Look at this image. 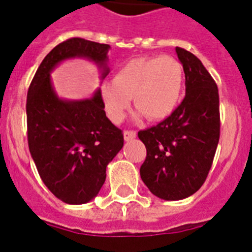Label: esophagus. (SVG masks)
Here are the masks:
<instances>
[{
	"label": "esophagus",
	"mask_w": 252,
	"mask_h": 252,
	"mask_svg": "<svg viewBox=\"0 0 252 252\" xmlns=\"http://www.w3.org/2000/svg\"><path fill=\"white\" fill-rule=\"evenodd\" d=\"M136 137V131H124L125 141H130Z\"/></svg>",
	"instance_id": "34e87169"
}]
</instances>
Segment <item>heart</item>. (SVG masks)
<instances>
[{"mask_svg": "<svg viewBox=\"0 0 252 252\" xmlns=\"http://www.w3.org/2000/svg\"><path fill=\"white\" fill-rule=\"evenodd\" d=\"M183 65L169 55L132 59L113 74L112 83L101 87L107 117L113 124L124 120L131 98L150 121H160L174 112L182 97Z\"/></svg>", "mask_w": 252, "mask_h": 252, "instance_id": "heart-1", "label": "heart"}]
</instances>
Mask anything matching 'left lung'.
Here are the masks:
<instances>
[{
  "label": "left lung",
  "instance_id": "1",
  "mask_svg": "<svg viewBox=\"0 0 252 252\" xmlns=\"http://www.w3.org/2000/svg\"><path fill=\"white\" fill-rule=\"evenodd\" d=\"M175 51L186 74V97L164 121L139 132L146 148L141 179L165 201L184 199L203 186L220 140L217 84L195 55Z\"/></svg>",
  "mask_w": 252,
  "mask_h": 252
}]
</instances>
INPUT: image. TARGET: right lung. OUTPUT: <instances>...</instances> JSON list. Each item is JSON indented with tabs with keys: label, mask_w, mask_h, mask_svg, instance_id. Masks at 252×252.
Returning <instances> with one entry per match:
<instances>
[{
	"label": "right lung",
	"mask_w": 252,
	"mask_h": 252,
	"mask_svg": "<svg viewBox=\"0 0 252 252\" xmlns=\"http://www.w3.org/2000/svg\"><path fill=\"white\" fill-rule=\"evenodd\" d=\"M110 49L81 37L68 39L44 58L29 88L31 158L44 184L64 203L84 204L97 197L108 162L124 146V135L107 119L99 88L90 98H60L50 74L64 60L83 58L98 66L103 79L110 72Z\"/></svg>",
	"instance_id": "obj_1"
}]
</instances>
